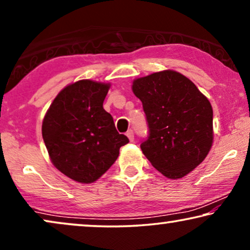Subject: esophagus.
Here are the masks:
<instances>
[{
    "instance_id": "34e87169",
    "label": "esophagus",
    "mask_w": 250,
    "mask_h": 250,
    "mask_svg": "<svg viewBox=\"0 0 250 250\" xmlns=\"http://www.w3.org/2000/svg\"><path fill=\"white\" fill-rule=\"evenodd\" d=\"M126 135H127L129 141H133V140H134V132H133V129H128L127 133H126Z\"/></svg>"
}]
</instances>
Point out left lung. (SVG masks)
Returning <instances> with one entry per match:
<instances>
[{"instance_id": "obj_1", "label": "left lung", "mask_w": 250, "mask_h": 250, "mask_svg": "<svg viewBox=\"0 0 250 250\" xmlns=\"http://www.w3.org/2000/svg\"><path fill=\"white\" fill-rule=\"evenodd\" d=\"M142 102L148 136L141 150L151 165L168 179L193 170L213 143V109L189 78L164 70L133 82Z\"/></svg>"}]
</instances>
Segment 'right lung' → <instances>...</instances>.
Segmentation results:
<instances>
[{
    "label": "right lung",
    "instance_id": "1",
    "mask_svg": "<svg viewBox=\"0 0 250 250\" xmlns=\"http://www.w3.org/2000/svg\"><path fill=\"white\" fill-rule=\"evenodd\" d=\"M109 84L90 80L68 85L43 119L42 135L53 165L80 183H92L116 162L128 143L104 109Z\"/></svg>",
    "mask_w": 250,
    "mask_h": 250
}]
</instances>
